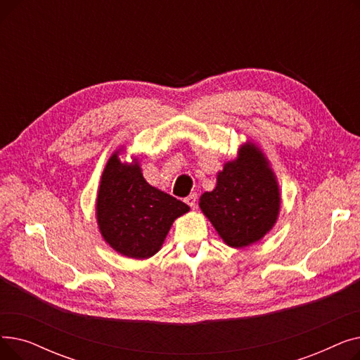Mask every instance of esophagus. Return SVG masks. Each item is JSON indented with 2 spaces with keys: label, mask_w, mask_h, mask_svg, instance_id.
Masks as SVG:
<instances>
[{
  "label": "esophagus",
  "mask_w": 360,
  "mask_h": 360,
  "mask_svg": "<svg viewBox=\"0 0 360 360\" xmlns=\"http://www.w3.org/2000/svg\"><path fill=\"white\" fill-rule=\"evenodd\" d=\"M185 202L191 207V209H195L197 207V194H191V195H188L186 198H185Z\"/></svg>",
  "instance_id": "esophagus-1"
}]
</instances>
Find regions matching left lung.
Instances as JSON below:
<instances>
[{
    "label": "left lung",
    "mask_w": 360,
    "mask_h": 360,
    "mask_svg": "<svg viewBox=\"0 0 360 360\" xmlns=\"http://www.w3.org/2000/svg\"><path fill=\"white\" fill-rule=\"evenodd\" d=\"M280 190L267 158L251 141L217 174L216 188L200 197V209L232 248H245L266 236L277 221Z\"/></svg>",
    "instance_id": "1"
}]
</instances>
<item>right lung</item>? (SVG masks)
<instances>
[{"label":"right lung","mask_w":360,"mask_h":360,"mask_svg":"<svg viewBox=\"0 0 360 360\" xmlns=\"http://www.w3.org/2000/svg\"><path fill=\"white\" fill-rule=\"evenodd\" d=\"M121 155L122 148L103 169L96 198L98 226L110 248L128 258L146 259L162 248L170 226L190 207L151 186L139 160L125 163Z\"/></svg>","instance_id":"1"}]
</instances>
